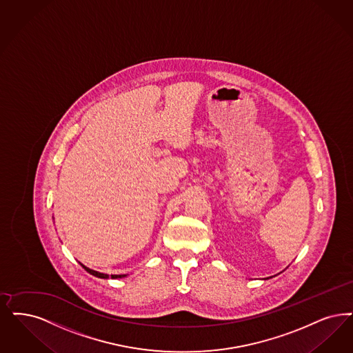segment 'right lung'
I'll return each instance as SVG.
<instances>
[{
    "label": "right lung",
    "mask_w": 353,
    "mask_h": 353,
    "mask_svg": "<svg viewBox=\"0 0 353 353\" xmlns=\"http://www.w3.org/2000/svg\"><path fill=\"white\" fill-rule=\"evenodd\" d=\"M80 264H81V263H80ZM81 265H83V264H81ZM83 268H84L88 273H90V274H93V276H96V277H99V279H109V274H106V273H101V272H97V270L88 268V267H85V265H83ZM122 277H126V274H112V279H122Z\"/></svg>",
    "instance_id": "1"
}]
</instances>
